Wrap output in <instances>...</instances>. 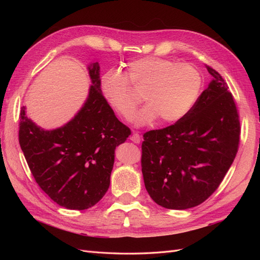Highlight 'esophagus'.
Instances as JSON below:
<instances>
[{
	"label": "esophagus",
	"instance_id": "esophagus-1",
	"mask_svg": "<svg viewBox=\"0 0 260 260\" xmlns=\"http://www.w3.org/2000/svg\"><path fill=\"white\" fill-rule=\"evenodd\" d=\"M130 140L132 141V142H135V143H140L141 142V136L139 135L138 132H133V135L131 136V138H130Z\"/></svg>",
	"mask_w": 260,
	"mask_h": 260
}]
</instances>
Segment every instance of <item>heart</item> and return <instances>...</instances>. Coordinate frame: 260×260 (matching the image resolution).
<instances>
[{
	"label": "heart",
	"instance_id": "obj_1",
	"mask_svg": "<svg viewBox=\"0 0 260 260\" xmlns=\"http://www.w3.org/2000/svg\"><path fill=\"white\" fill-rule=\"evenodd\" d=\"M203 79L190 64L161 57H143L129 61L124 75L111 70L102 77V91L115 111L128 119L143 93L146 104L133 117L137 125L153 122L159 117L164 123L182 119L199 99Z\"/></svg>",
	"mask_w": 260,
	"mask_h": 260
}]
</instances>
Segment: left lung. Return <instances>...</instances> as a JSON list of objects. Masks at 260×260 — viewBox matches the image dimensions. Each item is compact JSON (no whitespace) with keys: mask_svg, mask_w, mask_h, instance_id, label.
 I'll return each instance as SVG.
<instances>
[{"mask_svg":"<svg viewBox=\"0 0 260 260\" xmlns=\"http://www.w3.org/2000/svg\"><path fill=\"white\" fill-rule=\"evenodd\" d=\"M212 80L182 119L144 133L142 174L152 200L168 209L200 205L221 183L238 153L240 120L229 86Z\"/></svg>","mask_w":260,"mask_h":260,"instance_id":"left-lung-1","label":"left lung"}]
</instances>
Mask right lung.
Here are the masks:
<instances>
[{
  "instance_id": "add662e5",
  "label": "right lung",
  "mask_w": 260,
  "mask_h": 260,
  "mask_svg": "<svg viewBox=\"0 0 260 260\" xmlns=\"http://www.w3.org/2000/svg\"><path fill=\"white\" fill-rule=\"evenodd\" d=\"M89 95L72 120L44 130L21 107L19 144L37 183L59 206L83 210L107 192L115 149L131 135L117 119L101 90L100 65L88 66Z\"/></svg>"
}]
</instances>
